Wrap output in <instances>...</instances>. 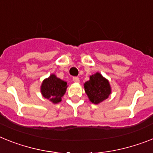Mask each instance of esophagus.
Segmentation results:
<instances>
[{"mask_svg":"<svg viewBox=\"0 0 153 153\" xmlns=\"http://www.w3.org/2000/svg\"><path fill=\"white\" fill-rule=\"evenodd\" d=\"M73 81H74V82H76V83H79V77H73Z\"/></svg>","mask_w":153,"mask_h":153,"instance_id":"obj_1","label":"esophagus"}]
</instances>
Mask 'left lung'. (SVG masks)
<instances>
[{
	"label": "left lung",
	"mask_w": 153,
	"mask_h": 153,
	"mask_svg": "<svg viewBox=\"0 0 153 153\" xmlns=\"http://www.w3.org/2000/svg\"><path fill=\"white\" fill-rule=\"evenodd\" d=\"M84 85L89 100L95 104L105 100L111 92L109 82L100 73L90 76L89 81H87Z\"/></svg>",
	"instance_id": "8db88e82"
}]
</instances>
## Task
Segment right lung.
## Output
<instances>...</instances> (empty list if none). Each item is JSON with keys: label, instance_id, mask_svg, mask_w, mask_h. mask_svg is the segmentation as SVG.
I'll list each match as a JSON object with an SVG mask.
<instances>
[{"label": "right lung", "instance_id": "add662e5", "mask_svg": "<svg viewBox=\"0 0 153 153\" xmlns=\"http://www.w3.org/2000/svg\"><path fill=\"white\" fill-rule=\"evenodd\" d=\"M67 82L51 74L45 79L41 86V92L43 97L48 99L53 103L61 102V97L66 92Z\"/></svg>", "mask_w": 153, "mask_h": 153}]
</instances>
